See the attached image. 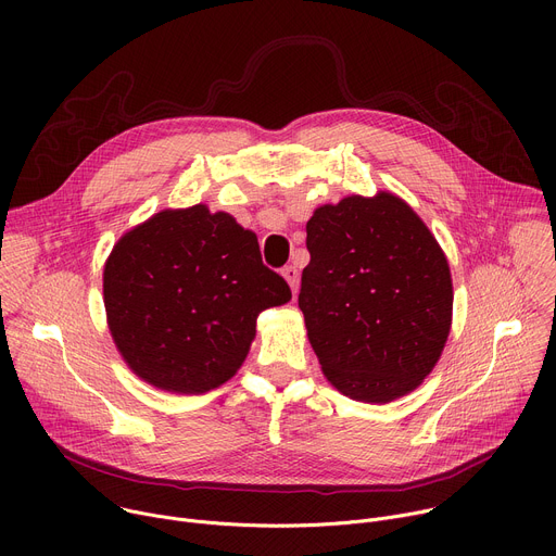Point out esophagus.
<instances>
[{
    "mask_svg": "<svg viewBox=\"0 0 556 556\" xmlns=\"http://www.w3.org/2000/svg\"><path fill=\"white\" fill-rule=\"evenodd\" d=\"M281 275H283V279L288 281V286L292 288V292H296V290H299V270H296V266H286V268L281 270Z\"/></svg>",
    "mask_w": 556,
    "mask_h": 556,
    "instance_id": "34e87169",
    "label": "esophagus"
}]
</instances>
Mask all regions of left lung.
<instances>
[{"label": "left lung", "mask_w": 556, "mask_h": 556, "mask_svg": "<svg viewBox=\"0 0 556 556\" xmlns=\"http://www.w3.org/2000/svg\"><path fill=\"white\" fill-rule=\"evenodd\" d=\"M299 307L326 378L352 401L384 405L433 371L451 332L444 251L399 195H348L305 224Z\"/></svg>", "instance_id": "obj_1"}]
</instances>
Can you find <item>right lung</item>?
Here are the masks:
<instances>
[{
	"instance_id": "right-lung-1",
	"label": "right lung",
	"mask_w": 556,
	"mask_h": 556,
	"mask_svg": "<svg viewBox=\"0 0 556 556\" xmlns=\"http://www.w3.org/2000/svg\"><path fill=\"white\" fill-rule=\"evenodd\" d=\"M292 292L257 235L206 204L127 230L103 270L108 326L127 367L172 393H206L242 367L262 309Z\"/></svg>"
}]
</instances>
